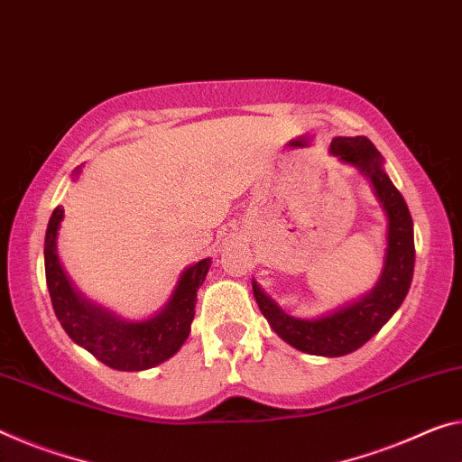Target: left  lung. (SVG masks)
Listing matches in <instances>:
<instances>
[{
	"label": "left lung",
	"mask_w": 462,
	"mask_h": 462,
	"mask_svg": "<svg viewBox=\"0 0 462 462\" xmlns=\"http://www.w3.org/2000/svg\"><path fill=\"white\" fill-rule=\"evenodd\" d=\"M330 152L337 154L340 161L359 167L367 175L375 196L386 210L388 247L384 271H382L378 285L364 300L346 305L335 314L318 318V320L291 318L279 305L268 300L255 282H252V289L268 324L289 345L303 353L340 357V355L353 353L361 345H365L399 310V305L407 297L411 279H413L415 241L413 218H411L407 202L382 169V154L378 148L365 136H340L332 140Z\"/></svg>",
	"instance_id": "8db88e82"
}]
</instances>
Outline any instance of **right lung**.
Returning a JSON list of instances; mask_svg holds the SVG:
<instances>
[{
	"label": "right lung",
	"instance_id": "obj_1",
	"mask_svg": "<svg viewBox=\"0 0 462 462\" xmlns=\"http://www.w3.org/2000/svg\"><path fill=\"white\" fill-rule=\"evenodd\" d=\"M63 218L58 207L45 233V276L55 316L68 337L113 370L140 372L171 357L189 335L198 289L207 279L210 258L189 266L177 282L167 308L151 320L124 322L76 293L60 264L55 241Z\"/></svg>",
	"mask_w": 462,
	"mask_h": 462
}]
</instances>
